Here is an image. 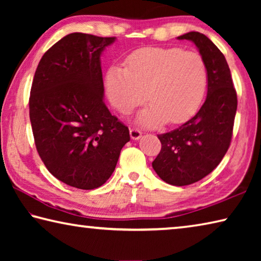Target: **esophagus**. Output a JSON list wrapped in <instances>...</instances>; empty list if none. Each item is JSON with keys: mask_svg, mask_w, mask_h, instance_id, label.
Listing matches in <instances>:
<instances>
[{"mask_svg": "<svg viewBox=\"0 0 261 261\" xmlns=\"http://www.w3.org/2000/svg\"><path fill=\"white\" fill-rule=\"evenodd\" d=\"M141 135H143V134H141V131L139 129H137V127H131V129H130V136H131L132 139H135V140L139 139Z\"/></svg>", "mask_w": 261, "mask_h": 261, "instance_id": "34e87169", "label": "esophagus"}]
</instances>
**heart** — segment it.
<instances>
[{"instance_id":"b5f03b06","label":"heart","mask_w":261,"mask_h":261,"mask_svg":"<svg viewBox=\"0 0 261 261\" xmlns=\"http://www.w3.org/2000/svg\"><path fill=\"white\" fill-rule=\"evenodd\" d=\"M124 67L113 65L105 78L106 92L114 108L127 114L146 100L138 115L145 125L179 123L199 107L207 86L202 57L177 47H148L126 57ZM148 93H146V91Z\"/></svg>"}]
</instances>
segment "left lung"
Returning <instances> with one entry per match:
<instances>
[{"mask_svg":"<svg viewBox=\"0 0 261 261\" xmlns=\"http://www.w3.org/2000/svg\"><path fill=\"white\" fill-rule=\"evenodd\" d=\"M199 49L207 69V96L194 116L173 131L158 135L161 151L153 169L166 183L183 187L212 173L226 155L232 137L237 94L226 57L205 34L178 37Z\"/></svg>","mask_w":261,"mask_h":261,"instance_id":"left-lung-1","label":"left lung"}]
</instances>
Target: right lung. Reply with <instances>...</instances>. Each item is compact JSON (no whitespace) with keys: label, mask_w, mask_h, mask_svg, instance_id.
<instances>
[{"label":"right lung","mask_w":261,"mask_h":261,"mask_svg":"<svg viewBox=\"0 0 261 261\" xmlns=\"http://www.w3.org/2000/svg\"><path fill=\"white\" fill-rule=\"evenodd\" d=\"M115 38L71 33L48 49L35 70L30 120L39 156L61 182L82 190L106 183L130 140L103 101L101 53Z\"/></svg>","instance_id":"1"}]
</instances>
